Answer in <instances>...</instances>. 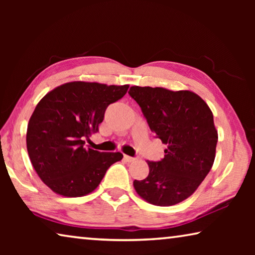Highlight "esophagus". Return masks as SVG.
<instances>
[{"instance_id": "1", "label": "esophagus", "mask_w": 255, "mask_h": 255, "mask_svg": "<svg viewBox=\"0 0 255 255\" xmlns=\"http://www.w3.org/2000/svg\"><path fill=\"white\" fill-rule=\"evenodd\" d=\"M124 159L126 162H133V161H136V158L135 157H131V156H128V155H124Z\"/></svg>"}]
</instances>
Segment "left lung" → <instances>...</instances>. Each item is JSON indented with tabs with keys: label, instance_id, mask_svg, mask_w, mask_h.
<instances>
[{
	"label": "left lung",
	"instance_id": "8db88e82",
	"mask_svg": "<svg viewBox=\"0 0 255 255\" xmlns=\"http://www.w3.org/2000/svg\"><path fill=\"white\" fill-rule=\"evenodd\" d=\"M128 93L141 108L150 130L167 145L161 161H147L148 176L133 181V188L152 205L179 204L196 191L214 164L218 133L213 112L188 90L135 85Z\"/></svg>",
	"mask_w": 255,
	"mask_h": 255
}]
</instances>
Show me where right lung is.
<instances>
[{
  "mask_svg": "<svg viewBox=\"0 0 255 255\" xmlns=\"http://www.w3.org/2000/svg\"><path fill=\"white\" fill-rule=\"evenodd\" d=\"M129 85L70 82L38 102L27 129V149L34 171L47 187L64 197H83L96 190L123 154L85 148L97 132L107 107L122 99Z\"/></svg>",
  "mask_w": 255,
  "mask_h": 255,
  "instance_id": "1",
  "label": "right lung"
}]
</instances>
